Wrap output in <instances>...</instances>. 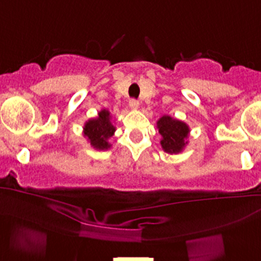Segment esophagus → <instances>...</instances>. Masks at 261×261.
<instances>
[{
    "instance_id": "34e87169",
    "label": "esophagus",
    "mask_w": 261,
    "mask_h": 261,
    "mask_svg": "<svg viewBox=\"0 0 261 261\" xmlns=\"http://www.w3.org/2000/svg\"><path fill=\"white\" fill-rule=\"evenodd\" d=\"M128 106H130L131 109H137L140 107V102L137 99H130V102H128Z\"/></svg>"
}]
</instances>
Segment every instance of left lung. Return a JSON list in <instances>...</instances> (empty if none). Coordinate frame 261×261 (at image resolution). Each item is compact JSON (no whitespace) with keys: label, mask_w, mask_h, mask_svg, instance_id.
<instances>
[{"label":"left lung","mask_w":261,"mask_h":261,"mask_svg":"<svg viewBox=\"0 0 261 261\" xmlns=\"http://www.w3.org/2000/svg\"><path fill=\"white\" fill-rule=\"evenodd\" d=\"M156 127L162 136L161 144L164 152L177 154L182 152V149L188 143L187 139L190 127L184 121L169 117V115H163L156 121Z\"/></svg>","instance_id":"left-lung-1"}]
</instances>
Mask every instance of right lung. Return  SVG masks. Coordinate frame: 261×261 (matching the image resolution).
<instances>
[{
    "instance_id": "obj_1",
    "label": "right lung",
    "mask_w": 261,
    "mask_h": 261,
    "mask_svg": "<svg viewBox=\"0 0 261 261\" xmlns=\"http://www.w3.org/2000/svg\"><path fill=\"white\" fill-rule=\"evenodd\" d=\"M114 133L115 126L112 122L111 113L107 109H102L97 118L90 119L89 121L85 122L84 136L96 149L106 150L111 148L112 144L108 142V140Z\"/></svg>"
}]
</instances>
